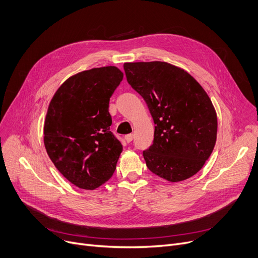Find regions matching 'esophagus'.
I'll return each mask as SVG.
<instances>
[{"label":"esophagus","mask_w":258,"mask_h":258,"mask_svg":"<svg viewBox=\"0 0 258 258\" xmlns=\"http://www.w3.org/2000/svg\"><path fill=\"white\" fill-rule=\"evenodd\" d=\"M124 138H125V141H126L127 143H130V142H132L133 139H134V135H133V134H128V135H126V136H125Z\"/></svg>","instance_id":"1"}]
</instances>
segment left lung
Returning <instances> with one entry per match:
<instances>
[{
  "label": "left lung",
  "instance_id": "left-lung-1",
  "mask_svg": "<svg viewBox=\"0 0 258 258\" xmlns=\"http://www.w3.org/2000/svg\"><path fill=\"white\" fill-rule=\"evenodd\" d=\"M123 68L156 124L154 143L143 152L146 166L172 183L192 177L210 157L218 133L207 93L188 72L165 61L125 62Z\"/></svg>",
  "mask_w": 258,
  "mask_h": 258
}]
</instances>
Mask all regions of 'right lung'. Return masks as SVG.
Returning a JSON list of instances; mask_svg holds the SVG:
<instances>
[{"label":"right lung","mask_w":258,"mask_h":258,"mask_svg":"<svg viewBox=\"0 0 258 258\" xmlns=\"http://www.w3.org/2000/svg\"><path fill=\"white\" fill-rule=\"evenodd\" d=\"M123 73L108 66L68 78L52 97L44 143L53 164L75 186L94 190L110 179L122 152L110 131L108 102Z\"/></svg>","instance_id":"add662e5"}]
</instances>
